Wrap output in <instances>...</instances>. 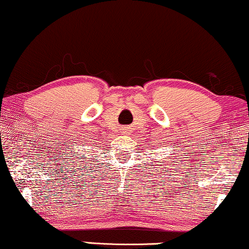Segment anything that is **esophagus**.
Instances as JSON below:
<instances>
[{"label": "esophagus", "mask_w": 249, "mask_h": 249, "mask_svg": "<svg viewBox=\"0 0 249 249\" xmlns=\"http://www.w3.org/2000/svg\"><path fill=\"white\" fill-rule=\"evenodd\" d=\"M124 133H128V129H124Z\"/></svg>", "instance_id": "34e87169"}]
</instances>
